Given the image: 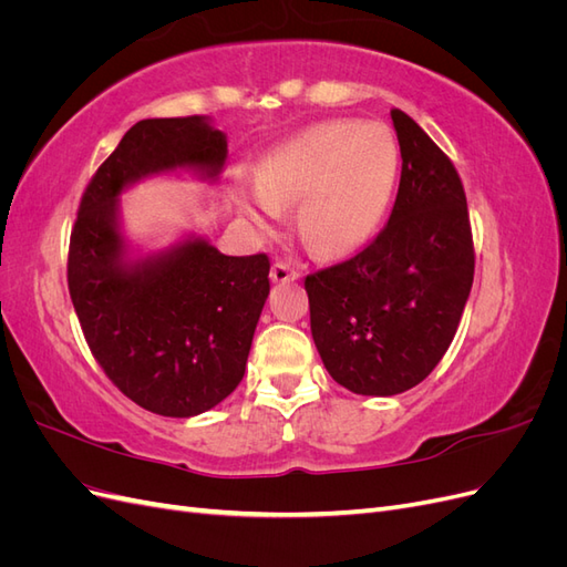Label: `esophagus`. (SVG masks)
I'll return each mask as SVG.
<instances>
[{"instance_id":"esophagus-1","label":"esophagus","mask_w":567,"mask_h":567,"mask_svg":"<svg viewBox=\"0 0 567 567\" xmlns=\"http://www.w3.org/2000/svg\"><path fill=\"white\" fill-rule=\"evenodd\" d=\"M300 277V271L296 267H290L288 262H274L271 265V281L286 284V281H296Z\"/></svg>"}]
</instances>
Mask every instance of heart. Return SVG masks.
<instances>
[{"label":"heart","mask_w":567,"mask_h":567,"mask_svg":"<svg viewBox=\"0 0 567 567\" xmlns=\"http://www.w3.org/2000/svg\"><path fill=\"white\" fill-rule=\"evenodd\" d=\"M400 153L375 123H321L296 134L265 158L244 213L260 229L298 200V231L312 252L338 257L367 244L379 229L398 182Z\"/></svg>","instance_id":"heart-1"}]
</instances>
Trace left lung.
<instances>
[{
	"mask_svg": "<svg viewBox=\"0 0 567 567\" xmlns=\"http://www.w3.org/2000/svg\"><path fill=\"white\" fill-rule=\"evenodd\" d=\"M402 175L388 225L333 267L307 274L310 323L333 381L357 394L419 385L452 346L475 250L454 163L404 111L392 109Z\"/></svg>",
	"mask_w": 567,
	"mask_h": 567,
	"instance_id": "obj_1",
	"label": "left lung"
}]
</instances>
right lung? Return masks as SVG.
I'll return each mask as SVG.
<instances>
[{"instance_id": "1", "label": "right lung", "mask_w": 567, "mask_h": 567, "mask_svg": "<svg viewBox=\"0 0 567 567\" xmlns=\"http://www.w3.org/2000/svg\"><path fill=\"white\" fill-rule=\"evenodd\" d=\"M227 136L208 117L132 125L80 200L68 290L84 340L111 383L161 416L188 419L236 390L269 296V257H234L203 238L127 262L117 196L132 182L192 167L217 177Z\"/></svg>"}]
</instances>
